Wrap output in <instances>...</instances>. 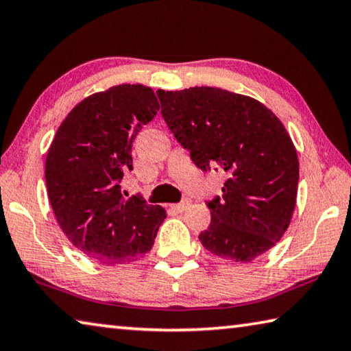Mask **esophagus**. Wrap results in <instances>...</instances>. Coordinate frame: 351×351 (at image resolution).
<instances>
[{
    "mask_svg": "<svg viewBox=\"0 0 351 351\" xmlns=\"http://www.w3.org/2000/svg\"><path fill=\"white\" fill-rule=\"evenodd\" d=\"M189 207H190V201L184 199L182 203H180V204H171L170 209L175 210V212H184V210H187Z\"/></svg>",
    "mask_w": 351,
    "mask_h": 351,
    "instance_id": "34e87169",
    "label": "esophagus"
}]
</instances>
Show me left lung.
<instances>
[{
	"label": "left lung",
	"instance_id": "obj_1",
	"mask_svg": "<svg viewBox=\"0 0 351 351\" xmlns=\"http://www.w3.org/2000/svg\"><path fill=\"white\" fill-rule=\"evenodd\" d=\"M171 133L201 170L228 173L201 245L218 257L249 263L268 252L293 218L299 159L289 133L258 100L213 86L156 91Z\"/></svg>",
	"mask_w": 351,
	"mask_h": 351
}]
</instances>
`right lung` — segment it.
Returning <instances> with one entry per match:
<instances>
[{
  "label": "right lung",
  "mask_w": 351,
  "mask_h": 351,
  "mask_svg": "<svg viewBox=\"0 0 351 351\" xmlns=\"http://www.w3.org/2000/svg\"><path fill=\"white\" fill-rule=\"evenodd\" d=\"M156 111L150 86H111L77 104L47 150L46 189L57 223L79 251L100 263L144 257L167 217L164 207L125 199L119 190L123 170L133 169V141Z\"/></svg>",
  "instance_id": "1"
}]
</instances>
